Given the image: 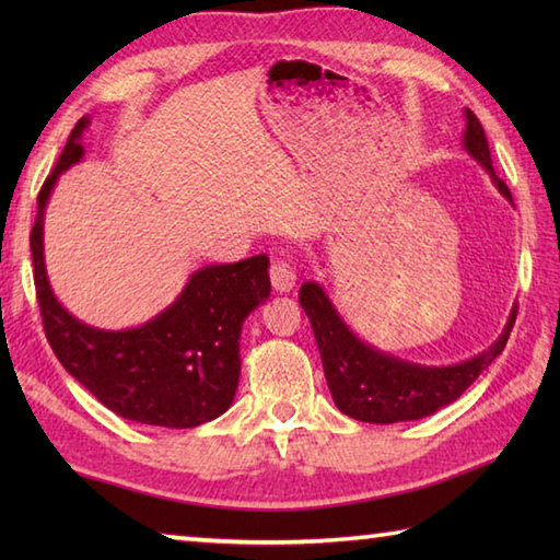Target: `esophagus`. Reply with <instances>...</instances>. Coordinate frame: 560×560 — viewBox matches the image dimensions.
<instances>
[{
	"instance_id": "esophagus-1",
	"label": "esophagus",
	"mask_w": 560,
	"mask_h": 560,
	"mask_svg": "<svg viewBox=\"0 0 560 560\" xmlns=\"http://www.w3.org/2000/svg\"><path fill=\"white\" fill-rule=\"evenodd\" d=\"M269 279H271V287L277 289L279 293H289L295 281H299V277H295V269L291 261L287 259H273L271 267H269Z\"/></svg>"
}]
</instances>
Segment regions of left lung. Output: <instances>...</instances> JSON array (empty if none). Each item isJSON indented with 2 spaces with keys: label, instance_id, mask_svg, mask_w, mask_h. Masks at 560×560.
<instances>
[{
  "label": "left lung",
  "instance_id": "left-lung-1",
  "mask_svg": "<svg viewBox=\"0 0 560 560\" xmlns=\"http://www.w3.org/2000/svg\"><path fill=\"white\" fill-rule=\"evenodd\" d=\"M464 117H467V129H464L462 147L474 161L483 165L498 192L513 201L508 185L493 171L489 141H486L479 117L469 108L464 110ZM299 301L313 325L331 399L339 411L363 423L416 421L447 407L503 353L517 317L515 305L503 335L489 349L469 361L438 368L397 359L355 337L317 281L303 283Z\"/></svg>",
  "mask_w": 560,
  "mask_h": 560
}]
</instances>
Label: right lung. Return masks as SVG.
I'll return each mask as SVG.
<instances>
[{
	"instance_id": "obj_1",
	"label": "right lung",
	"mask_w": 560,
	"mask_h": 560,
	"mask_svg": "<svg viewBox=\"0 0 560 560\" xmlns=\"http://www.w3.org/2000/svg\"><path fill=\"white\" fill-rule=\"evenodd\" d=\"M86 127L89 117H81L71 129L62 156L40 187L31 231L45 337L65 371L122 419L163 428L207 423L233 404L241 377V329L245 317L269 299V257L197 269L163 313L132 329H98L69 315L47 281L43 213L57 177L83 159Z\"/></svg>"
}]
</instances>
